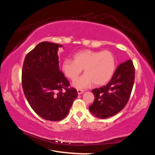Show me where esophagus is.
<instances>
[{
  "label": "esophagus",
  "mask_w": 155,
  "mask_h": 155,
  "mask_svg": "<svg viewBox=\"0 0 155 155\" xmlns=\"http://www.w3.org/2000/svg\"><path fill=\"white\" fill-rule=\"evenodd\" d=\"M77 92H78V94H82L83 92H84V91L83 90H79V89H78V90H77Z\"/></svg>",
  "instance_id": "esophagus-1"
}]
</instances>
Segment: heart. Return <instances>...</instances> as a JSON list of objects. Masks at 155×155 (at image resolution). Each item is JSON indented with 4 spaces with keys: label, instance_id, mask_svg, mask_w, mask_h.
Returning <instances> with one entry per match:
<instances>
[{
    "label": "heart",
    "instance_id": "heart-1",
    "mask_svg": "<svg viewBox=\"0 0 155 155\" xmlns=\"http://www.w3.org/2000/svg\"><path fill=\"white\" fill-rule=\"evenodd\" d=\"M116 68V59L109 51L83 50L73 56V60L65 59L61 69L72 81L77 79L83 69L85 74L74 83L78 88H85L91 83L96 86L105 85L111 79Z\"/></svg>",
    "mask_w": 155,
    "mask_h": 155
}]
</instances>
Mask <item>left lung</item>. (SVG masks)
Segmentation results:
<instances>
[{
    "label": "left lung",
    "instance_id": "left-lung-1",
    "mask_svg": "<svg viewBox=\"0 0 155 155\" xmlns=\"http://www.w3.org/2000/svg\"><path fill=\"white\" fill-rule=\"evenodd\" d=\"M134 81L135 68L129 59L116 68L106 85L91 91L95 98L89 107L90 112L97 117L104 119L122 111L129 100Z\"/></svg>",
    "mask_w": 155,
    "mask_h": 155
}]
</instances>
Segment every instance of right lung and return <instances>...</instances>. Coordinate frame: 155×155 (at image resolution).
<instances>
[{
	"mask_svg": "<svg viewBox=\"0 0 155 155\" xmlns=\"http://www.w3.org/2000/svg\"><path fill=\"white\" fill-rule=\"evenodd\" d=\"M62 45L48 41L38 44L26 55L22 85L26 98L39 116L59 121L69 113L78 96L59 66L57 52Z\"/></svg>",
	"mask_w": 155,
	"mask_h": 155,
	"instance_id": "add662e5",
	"label": "right lung"
}]
</instances>
